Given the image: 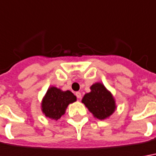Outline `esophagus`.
<instances>
[{
    "instance_id": "1",
    "label": "esophagus",
    "mask_w": 156,
    "mask_h": 156,
    "mask_svg": "<svg viewBox=\"0 0 156 156\" xmlns=\"http://www.w3.org/2000/svg\"><path fill=\"white\" fill-rule=\"evenodd\" d=\"M75 95H76V96H77V98H78V99H80L81 98V96H82V94H81V92H76L75 93Z\"/></svg>"
}]
</instances>
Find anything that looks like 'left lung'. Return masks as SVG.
<instances>
[{
	"mask_svg": "<svg viewBox=\"0 0 156 156\" xmlns=\"http://www.w3.org/2000/svg\"><path fill=\"white\" fill-rule=\"evenodd\" d=\"M82 102L95 118L101 120L109 118L117 108L113 94L100 82L92 84L90 92L83 96Z\"/></svg>",
	"mask_w": 156,
	"mask_h": 156,
	"instance_id": "obj_1",
	"label": "left lung"
}]
</instances>
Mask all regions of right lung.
Instances as JSON below:
<instances>
[{
  "instance_id": "1",
  "label": "right lung",
  "mask_w": 156,
  "mask_h": 156,
  "mask_svg": "<svg viewBox=\"0 0 156 156\" xmlns=\"http://www.w3.org/2000/svg\"><path fill=\"white\" fill-rule=\"evenodd\" d=\"M76 101L77 97L72 91H63L57 87L50 86L42 97L41 110L47 118L58 120L64 115L68 105Z\"/></svg>"
}]
</instances>
